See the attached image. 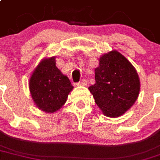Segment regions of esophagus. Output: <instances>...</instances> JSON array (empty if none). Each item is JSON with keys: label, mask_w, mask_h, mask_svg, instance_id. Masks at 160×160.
I'll use <instances>...</instances> for the list:
<instances>
[{"label": "esophagus", "mask_w": 160, "mask_h": 160, "mask_svg": "<svg viewBox=\"0 0 160 160\" xmlns=\"http://www.w3.org/2000/svg\"><path fill=\"white\" fill-rule=\"evenodd\" d=\"M88 84V80H86V79H83L81 81L78 82V83H76V85L77 86H86Z\"/></svg>", "instance_id": "esophagus-1"}]
</instances>
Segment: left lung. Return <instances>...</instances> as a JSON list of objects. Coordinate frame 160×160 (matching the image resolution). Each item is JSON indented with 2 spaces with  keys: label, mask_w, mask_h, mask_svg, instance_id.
Segmentation results:
<instances>
[{
  "label": "left lung",
  "mask_w": 160,
  "mask_h": 160,
  "mask_svg": "<svg viewBox=\"0 0 160 160\" xmlns=\"http://www.w3.org/2000/svg\"><path fill=\"white\" fill-rule=\"evenodd\" d=\"M96 83L88 88L104 114L117 118L130 109L140 90L138 73L121 53L112 51L100 58Z\"/></svg>",
  "instance_id": "1"
}]
</instances>
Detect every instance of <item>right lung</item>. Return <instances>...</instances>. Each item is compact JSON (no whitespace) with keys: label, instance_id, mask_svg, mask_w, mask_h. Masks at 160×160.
<instances>
[{"label":"right lung","instance_id":"1","mask_svg":"<svg viewBox=\"0 0 160 160\" xmlns=\"http://www.w3.org/2000/svg\"><path fill=\"white\" fill-rule=\"evenodd\" d=\"M55 57L45 59L36 68L30 80V91L38 109L55 112L64 105L73 86L69 79L57 68Z\"/></svg>","mask_w":160,"mask_h":160}]
</instances>
